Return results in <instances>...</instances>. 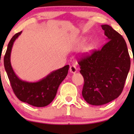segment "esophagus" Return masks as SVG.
Returning a JSON list of instances; mask_svg holds the SVG:
<instances>
[{
	"label": "esophagus",
	"mask_w": 134,
	"mask_h": 134,
	"mask_svg": "<svg viewBox=\"0 0 134 134\" xmlns=\"http://www.w3.org/2000/svg\"><path fill=\"white\" fill-rule=\"evenodd\" d=\"M77 68L75 65L71 66L70 68H69V71H70V72L71 73H72V74L76 73L77 72Z\"/></svg>",
	"instance_id": "1"
}]
</instances>
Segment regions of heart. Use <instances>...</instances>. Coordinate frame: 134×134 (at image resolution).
<instances>
[{"label":"heart","mask_w":134,"mask_h":134,"mask_svg":"<svg viewBox=\"0 0 134 134\" xmlns=\"http://www.w3.org/2000/svg\"><path fill=\"white\" fill-rule=\"evenodd\" d=\"M83 41H84V40H82V42H83ZM92 49H93V46L92 45H90V46H88L87 50V51H90Z\"/></svg>","instance_id":"heart-1"}]
</instances>
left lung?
<instances>
[{
  "label": "left lung",
  "instance_id": "1",
  "mask_svg": "<svg viewBox=\"0 0 134 134\" xmlns=\"http://www.w3.org/2000/svg\"><path fill=\"white\" fill-rule=\"evenodd\" d=\"M101 27L108 41L101 49L93 51L78 62L84 78L82 96L93 105H104L120 96L131 66L123 37L109 25Z\"/></svg>",
  "mask_w": 134,
  "mask_h": 134
}]
</instances>
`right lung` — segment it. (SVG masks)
Masks as SVG:
<instances>
[{
	"mask_svg": "<svg viewBox=\"0 0 134 134\" xmlns=\"http://www.w3.org/2000/svg\"><path fill=\"white\" fill-rule=\"evenodd\" d=\"M21 33L22 31L14 35L9 42L3 59L5 71L13 91L20 100L35 107H45L55 97L58 87L67 76L69 65L52 71L38 82H29L20 79L12 68L10 55L14 42Z\"/></svg>",
	"mask_w": 134,
	"mask_h": 134,
	"instance_id": "1",
	"label": "right lung"
}]
</instances>
